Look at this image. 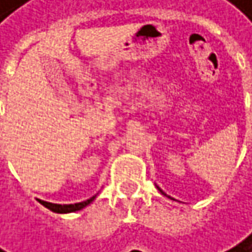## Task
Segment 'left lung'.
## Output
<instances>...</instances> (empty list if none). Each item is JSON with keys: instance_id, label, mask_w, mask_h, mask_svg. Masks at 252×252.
<instances>
[{"instance_id": "left-lung-1", "label": "left lung", "mask_w": 252, "mask_h": 252, "mask_svg": "<svg viewBox=\"0 0 252 252\" xmlns=\"http://www.w3.org/2000/svg\"><path fill=\"white\" fill-rule=\"evenodd\" d=\"M156 188H158V189H159V191H160V194H162V195H165V197H168V198H171V197H170V195H167V194H165V192H163V191H162V189H160V188H159V186H156ZM171 200H174V198H171Z\"/></svg>"}]
</instances>
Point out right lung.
Listing matches in <instances>:
<instances>
[{
	"label": "right lung",
	"instance_id": "1",
	"mask_svg": "<svg viewBox=\"0 0 252 252\" xmlns=\"http://www.w3.org/2000/svg\"><path fill=\"white\" fill-rule=\"evenodd\" d=\"M94 198H96V195H93L92 198L85 200V201L75 203V204H55V203H48V201H42V200H40V203H42L46 209H49V210H52V212H55V213H72V212H78V210L84 209L85 206H89Z\"/></svg>",
	"mask_w": 252,
	"mask_h": 252
}]
</instances>
